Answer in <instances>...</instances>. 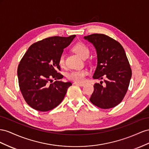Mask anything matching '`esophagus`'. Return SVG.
Instances as JSON below:
<instances>
[{
	"label": "esophagus",
	"mask_w": 149,
	"mask_h": 149,
	"mask_svg": "<svg viewBox=\"0 0 149 149\" xmlns=\"http://www.w3.org/2000/svg\"><path fill=\"white\" fill-rule=\"evenodd\" d=\"M74 84H75V85H77V86H80V87H84V86H85V84H84V83H79V82H75Z\"/></svg>",
	"instance_id": "esophagus-1"
}]
</instances>
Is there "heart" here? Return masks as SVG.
I'll use <instances>...</instances> for the list:
<instances>
[{
    "mask_svg": "<svg viewBox=\"0 0 149 149\" xmlns=\"http://www.w3.org/2000/svg\"><path fill=\"white\" fill-rule=\"evenodd\" d=\"M73 49L79 56L82 58H87L90 55V49L88 47L81 42L76 44L74 47ZM58 63L61 66L65 65V54L62 52L58 58ZM87 74V72L85 70H74L68 72L67 74V78L74 80L76 82H82L84 80L85 76Z\"/></svg>",
    "mask_w": 149,
    "mask_h": 149,
    "instance_id": "heart-1",
    "label": "heart"
}]
</instances>
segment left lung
<instances>
[{
	"label": "left lung",
	"mask_w": 149,
	"mask_h": 149,
	"mask_svg": "<svg viewBox=\"0 0 149 149\" xmlns=\"http://www.w3.org/2000/svg\"><path fill=\"white\" fill-rule=\"evenodd\" d=\"M84 38L96 50L97 64L93 79H107L103 85L102 81L94 84L90 100L101 109L113 108L124 99L132 77L125 50L119 42L104 34L93 33Z\"/></svg>",
	"instance_id": "left-lung-1"
}]
</instances>
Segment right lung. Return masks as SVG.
Segmentation results:
<instances>
[{
  "instance_id": "1",
  "label": "right lung",
  "mask_w": 149,
  "mask_h": 149,
  "mask_svg": "<svg viewBox=\"0 0 149 149\" xmlns=\"http://www.w3.org/2000/svg\"><path fill=\"white\" fill-rule=\"evenodd\" d=\"M75 36L46 38L30 46L21 59L17 69L20 90L33 109L46 112L57 107L72 86L70 82L58 80L63 77L58 72V58ZM53 78L56 81L50 83Z\"/></svg>"
}]
</instances>
